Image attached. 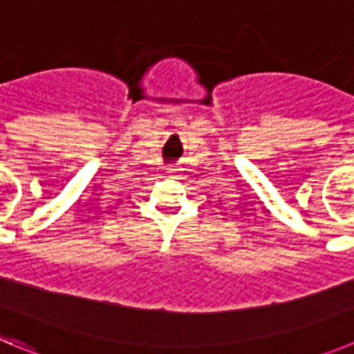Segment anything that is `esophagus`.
I'll list each match as a JSON object with an SVG mask.
<instances>
[{"label":"esophagus","instance_id":"esophagus-1","mask_svg":"<svg viewBox=\"0 0 354 354\" xmlns=\"http://www.w3.org/2000/svg\"><path fill=\"white\" fill-rule=\"evenodd\" d=\"M165 173H167V174H174V169H167V171H165Z\"/></svg>","mask_w":354,"mask_h":354}]
</instances>
